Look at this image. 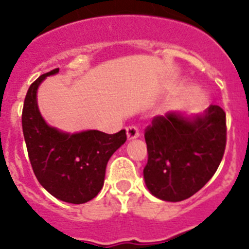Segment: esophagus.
Instances as JSON below:
<instances>
[{
	"instance_id": "esophagus-1",
	"label": "esophagus",
	"mask_w": 249,
	"mask_h": 249,
	"mask_svg": "<svg viewBox=\"0 0 249 249\" xmlns=\"http://www.w3.org/2000/svg\"><path fill=\"white\" fill-rule=\"evenodd\" d=\"M137 137H140V131H138L137 127H127V138H128V140H135V138Z\"/></svg>"
}]
</instances>
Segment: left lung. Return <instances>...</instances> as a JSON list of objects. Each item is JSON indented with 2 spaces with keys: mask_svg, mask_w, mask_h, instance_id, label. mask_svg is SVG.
I'll list each match as a JSON object with an SVG mask.
<instances>
[{
  "mask_svg": "<svg viewBox=\"0 0 249 249\" xmlns=\"http://www.w3.org/2000/svg\"><path fill=\"white\" fill-rule=\"evenodd\" d=\"M226 113L211 105L202 114L167 112L146 128L143 169L152 195L167 202L190 198L214 175L226 148Z\"/></svg>",
  "mask_w": 249,
  "mask_h": 249,
  "instance_id": "obj_1",
  "label": "left lung"
}]
</instances>
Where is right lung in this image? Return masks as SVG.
I'll use <instances>...</instances> for the list:
<instances>
[{"label": "right lung", "mask_w": 249, "mask_h": 249, "mask_svg": "<svg viewBox=\"0 0 249 249\" xmlns=\"http://www.w3.org/2000/svg\"><path fill=\"white\" fill-rule=\"evenodd\" d=\"M28 89L22 111V129L28 157L41 186L57 199L81 204L91 201L103 187L107 162L127 140L126 131L114 135L89 129L67 133L48 126L39 113L37 89L47 76Z\"/></svg>", "instance_id": "obj_1"}]
</instances>
